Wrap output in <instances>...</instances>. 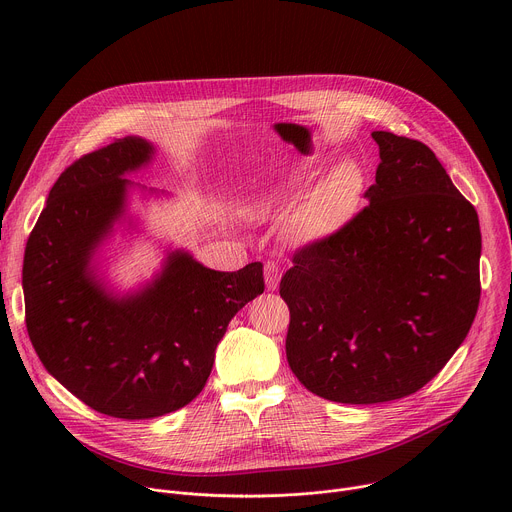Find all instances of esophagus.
Here are the masks:
<instances>
[{
	"instance_id": "esophagus-1",
	"label": "esophagus",
	"mask_w": 512,
	"mask_h": 512,
	"mask_svg": "<svg viewBox=\"0 0 512 512\" xmlns=\"http://www.w3.org/2000/svg\"><path fill=\"white\" fill-rule=\"evenodd\" d=\"M279 279H281V269L275 261H267L265 263V285L269 291H275L279 287Z\"/></svg>"
}]
</instances>
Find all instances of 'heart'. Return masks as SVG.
Returning a JSON list of instances; mask_svg holds the SVG:
<instances>
[{
	"mask_svg": "<svg viewBox=\"0 0 512 512\" xmlns=\"http://www.w3.org/2000/svg\"><path fill=\"white\" fill-rule=\"evenodd\" d=\"M312 174L314 172L308 168H296L287 174V178H283V182L275 184L269 192L255 200L251 210L255 214L275 210L287 198L294 196ZM362 190L364 174L356 162L344 160L332 166L300 206L298 223L302 231L312 239H324L340 231L358 206Z\"/></svg>",
	"mask_w": 512,
	"mask_h": 512,
	"instance_id": "1",
	"label": "heart"
}]
</instances>
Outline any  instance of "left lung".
Masks as SVG:
<instances>
[{
	"instance_id": "8db88e82",
	"label": "left lung",
	"mask_w": 512,
	"mask_h": 512,
	"mask_svg": "<svg viewBox=\"0 0 512 512\" xmlns=\"http://www.w3.org/2000/svg\"><path fill=\"white\" fill-rule=\"evenodd\" d=\"M371 135L381 164L369 206L298 249L279 283L289 369L314 395L350 405L419 391L460 348L480 302L474 206L425 143Z\"/></svg>"
}]
</instances>
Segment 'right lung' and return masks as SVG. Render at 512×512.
Instances as JSON below:
<instances>
[{
    "instance_id": "1",
    "label": "right lung",
    "mask_w": 512,
    "mask_h": 512,
    "mask_svg": "<svg viewBox=\"0 0 512 512\" xmlns=\"http://www.w3.org/2000/svg\"><path fill=\"white\" fill-rule=\"evenodd\" d=\"M154 154L150 141L127 135L68 166L24 253L26 328L44 369L85 405L119 419L188 405L206 385L229 322L265 289L259 261L214 271L182 249H168L154 279L127 294L105 283L97 253L129 221L137 186L125 176Z\"/></svg>"
}]
</instances>
